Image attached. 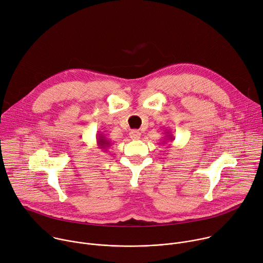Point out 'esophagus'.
Segmentation results:
<instances>
[{
	"label": "esophagus",
	"instance_id": "1",
	"mask_svg": "<svg viewBox=\"0 0 263 263\" xmlns=\"http://www.w3.org/2000/svg\"><path fill=\"white\" fill-rule=\"evenodd\" d=\"M129 135H130V138L131 139H133V140H137V139H139L140 138V132L139 131H137V130H132L130 133H129Z\"/></svg>",
	"mask_w": 263,
	"mask_h": 263
}]
</instances>
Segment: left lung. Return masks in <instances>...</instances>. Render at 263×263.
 I'll use <instances>...</instances> for the list:
<instances>
[{"instance_id":"1","label":"left lung","mask_w":263,"mask_h":263,"mask_svg":"<svg viewBox=\"0 0 263 263\" xmlns=\"http://www.w3.org/2000/svg\"><path fill=\"white\" fill-rule=\"evenodd\" d=\"M166 133V135H165V138H166V140H174L175 138H174V136H173V134L170 132V131H167V132H165ZM163 142H165V141H163ZM162 142V143H163ZM161 143V142H160Z\"/></svg>"}]
</instances>
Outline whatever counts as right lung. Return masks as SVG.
Wrapping results in <instances>:
<instances>
[{"mask_svg":"<svg viewBox=\"0 0 263 263\" xmlns=\"http://www.w3.org/2000/svg\"><path fill=\"white\" fill-rule=\"evenodd\" d=\"M97 144H98V147L101 148V149H105L106 147H109L110 146V141L105 137L104 134H98V137H97Z\"/></svg>","mask_w":263,"mask_h":263,"instance_id":"right-lung-1","label":"right lung"}]
</instances>
